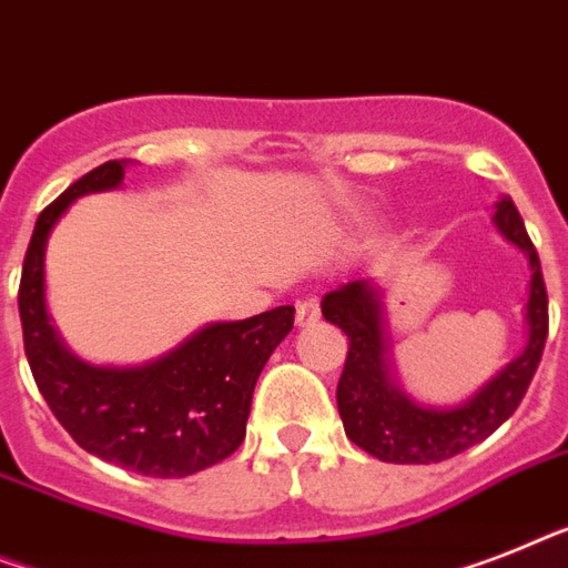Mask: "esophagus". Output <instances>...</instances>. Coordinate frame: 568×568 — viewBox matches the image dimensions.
<instances>
[{
	"mask_svg": "<svg viewBox=\"0 0 568 568\" xmlns=\"http://www.w3.org/2000/svg\"><path fill=\"white\" fill-rule=\"evenodd\" d=\"M322 318V307H318L316 298H304V302L295 304V325L311 327Z\"/></svg>",
	"mask_w": 568,
	"mask_h": 568,
	"instance_id": "obj_1",
	"label": "esophagus"
}]
</instances>
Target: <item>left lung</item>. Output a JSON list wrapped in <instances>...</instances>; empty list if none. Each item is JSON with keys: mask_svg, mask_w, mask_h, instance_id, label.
I'll return each instance as SVG.
<instances>
[{"mask_svg": "<svg viewBox=\"0 0 568 568\" xmlns=\"http://www.w3.org/2000/svg\"><path fill=\"white\" fill-rule=\"evenodd\" d=\"M494 226L531 266L526 298V345L485 386L456 406H426L400 386L386 322V290L351 281L322 298V316L342 327L351 348L336 388V406L351 442L388 464H438L485 442L517 412L542 357L548 298L540 257L510 196L494 205Z\"/></svg>", "mask_w": 568, "mask_h": 568, "instance_id": "1", "label": "left lung"}]
</instances>
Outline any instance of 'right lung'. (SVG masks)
Returning a JSON list of instances; mask_svg holds the SVG:
<instances>
[{"instance_id": "add662e5", "label": "right lung", "mask_w": 568, "mask_h": 568, "mask_svg": "<svg viewBox=\"0 0 568 568\" xmlns=\"http://www.w3.org/2000/svg\"><path fill=\"white\" fill-rule=\"evenodd\" d=\"M133 159L104 162L37 217L20 281L26 357L54 418L87 453L153 479H185L223 462L246 438L252 392L293 307L211 322L142 365H92L65 348L45 307V246L69 205L115 191Z\"/></svg>"}]
</instances>
